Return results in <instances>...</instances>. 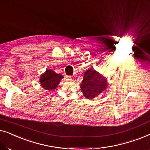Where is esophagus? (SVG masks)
I'll return each mask as SVG.
<instances>
[{
    "label": "esophagus",
    "mask_w": 150,
    "mask_h": 150,
    "mask_svg": "<svg viewBox=\"0 0 150 150\" xmlns=\"http://www.w3.org/2000/svg\"><path fill=\"white\" fill-rule=\"evenodd\" d=\"M69 78L70 79H73L74 78V76H69Z\"/></svg>",
    "instance_id": "34e87169"
}]
</instances>
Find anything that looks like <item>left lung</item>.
<instances>
[{"label": "left lung", "mask_w": 150, "mask_h": 150, "mask_svg": "<svg viewBox=\"0 0 150 150\" xmlns=\"http://www.w3.org/2000/svg\"><path fill=\"white\" fill-rule=\"evenodd\" d=\"M107 79L93 69L85 71L81 84V89L87 99H93L105 91L108 87Z\"/></svg>", "instance_id": "obj_1"}]
</instances>
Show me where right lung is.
<instances>
[{"instance_id":"add662e5","label":"right lung","mask_w":150,"mask_h":150,"mask_svg":"<svg viewBox=\"0 0 150 150\" xmlns=\"http://www.w3.org/2000/svg\"><path fill=\"white\" fill-rule=\"evenodd\" d=\"M63 76L60 74H57L51 69H46L44 73L40 76V85L44 89L48 91H52L56 89L60 83L61 79H63Z\"/></svg>"}]
</instances>
